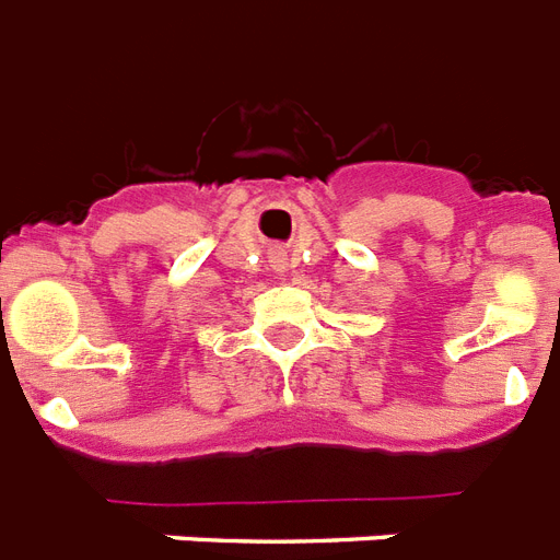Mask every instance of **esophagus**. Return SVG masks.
Here are the masks:
<instances>
[{
  "instance_id": "esophagus-1",
  "label": "esophagus",
  "mask_w": 560,
  "mask_h": 560,
  "mask_svg": "<svg viewBox=\"0 0 560 560\" xmlns=\"http://www.w3.org/2000/svg\"><path fill=\"white\" fill-rule=\"evenodd\" d=\"M275 262H277V266H280V268H283V266H285V254H283V252H277V254H275Z\"/></svg>"
}]
</instances>
